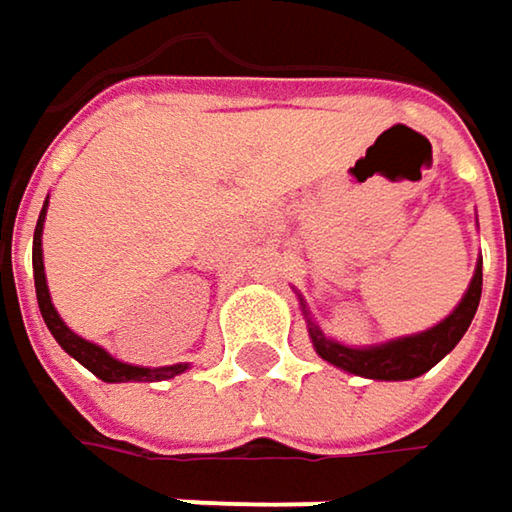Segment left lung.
Masks as SVG:
<instances>
[{"instance_id": "8db88e82", "label": "left lung", "mask_w": 512, "mask_h": 512, "mask_svg": "<svg viewBox=\"0 0 512 512\" xmlns=\"http://www.w3.org/2000/svg\"><path fill=\"white\" fill-rule=\"evenodd\" d=\"M481 263L484 260H478L466 296L442 319L440 325H434L428 331H419V334H410V337H398V340H390V343H381V346L351 349V346H343L337 340H328L319 331V325H313L307 319V331H310L313 349H316V354L322 360L334 363L337 369H346L351 375L372 378V381H410V378L425 375L469 331V325L475 319V310H478V302H481V287H484ZM304 316H307V310H304Z\"/></svg>"}]
</instances>
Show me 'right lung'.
I'll return each mask as SVG.
<instances>
[{
	"instance_id": "add662e5",
	"label": "right lung",
	"mask_w": 512,
	"mask_h": 512,
	"mask_svg": "<svg viewBox=\"0 0 512 512\" xmlns=\"http://www.w3.org/2000/svg\"><path fill=\"white\" fill-rule=\"evenodd\" d=\"M46 208H49V199L43 202L40 210V219H37V228H34V249H31V260H34V290H37V304H40V313H43V322L46 328L52 331V337L58 340V346L67 351L70 357H75L84 369H90L96 378L108 381V384H125V381H166V378H175L187 369V363H175V366H158V369H149V366H131V363H122L117 357H111L108 351L84 337H78L75 331L67 328V322L58 316L52 296H49V287H46V272H43V222H46Z\"/></svg>"
}]
</instances>
